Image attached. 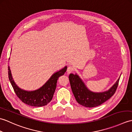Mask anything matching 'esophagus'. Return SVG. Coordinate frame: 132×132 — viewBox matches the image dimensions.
Instances as JSON below:
<instances>
[{"label": "esophagus", "instance_id": "obj_1", "mask_svg": "<svg viewBox=\"0 0 132 132\" xmlns=\"http://www.w3.org/2000/svg\"><path fill=\"white\" fill-rule=\"evenodd\" d=\"M74 70V69L72 66H70L68 68V69H67V73L68 74H70L71 72H72Z\"/></svg>", "mask_w": 132, "mask_h": 132}]
</instances>
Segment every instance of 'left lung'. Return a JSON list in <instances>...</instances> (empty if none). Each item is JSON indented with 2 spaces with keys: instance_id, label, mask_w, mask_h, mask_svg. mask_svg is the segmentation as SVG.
<instances>
[{
  "instance_id": "left-lung-1",
  "label": "left lung",
  "mask_w": 132,
  "mask_h": 132,
  "mask_svg": "<svg viewBox=\"0 0 132 132\" xmlns=\"http://www.w3.org/2000/svg\"><path fill=\"white\" fill-rule=\"evenodd\" d=\"M71 88L77 102L86 107H95L106 102L115 93L118 87L120 78L108 91L95 93L86 87L80 78L77 74H70L69 77Z\"/></svg>"
}]
</instances>
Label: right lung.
I'll return each mask as SVG.
<instances>
[{
    "label": "right lung",
    "mask_w": 132,
    "mask_h": 132,
    "mask_svg": "<svg viewBox=\"0 0 132 132\" xmlns=\"http://www.w3.org/2000/svg\"><path fill=\"white\" fill-rule=\"evenodd\" d=\"M8 78L16 95L21 101L30 106H43L47 105L53 99L57 86V80L64 75L67 70L65 66L59 71L53 74L45 85L37 90L27 91L19 88L14 82L11 75L10 67H8Z\"/></svg>",
    "instance_id": "right-lung-1"
}]
</instances>
